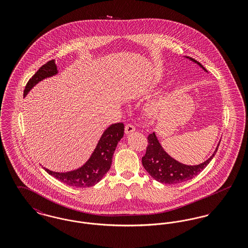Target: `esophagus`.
Masks as SVG:
<instances>
[{
  "mask_svg": "<svg viewBox=\"0 0 248 248\" xmlns=\"http://www.w3.org/2000/svg\"><path fill=\"white\" fill-rule=\"evenodd\" d=\"M135 130H136V127H135L132 124H126V125H125V128H124V131H125V133H126V134H130V133L134 132Z\"/></svg>",
  "mask_w": 248,
  "mask_h": 248,
  "instance_id": "esophagus-1",
  "label": "esophagus"
}]
</instances>
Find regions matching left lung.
I'll return each mask as SVG.
<instances>
[{
    "label": "left lung",
    "instance_id": "1",
    "mask_svg": "<svg viewBox=\"0 0 248 248\" xmlns=\"http://www.w3.org/2000/svg\"><path fill=\"white\" fill-rule=\"evenodd\" d=\"M187 58L198 63L203 70H205L203 66L201 65L197 60L189 57ZM218 146L219 144L217 145V150L215 151L212 156L204 163L193 166L182 165L165 153L160 143L157 140L155 134L153 133L148 136V146L146 154L142 157V165L154 179L161 183H181L191 179L202 172L212 160L214 155L217 151Z\"/></svg>",
    "mask_w": 248,
    "mask_h": 248
}]
</instances>
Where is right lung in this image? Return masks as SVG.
I'll list each match as a JSON object with an SVG mask.
<instances>
[{
    "label": "right lung",
    "mask_w": 248,
    "mask_h": 248,
    "mask_svg": "<svg viewBox=\"0 0 248 248\" xmlns=\"http://www.w3.org/2000/svg\"><path fill=\"white\" fill-rule=\"evenodd\" d=\"M58 72L54 60H49L43 65L35 74L29 80L25 86L24 96L28 92L45 78L55 75ZM124 125L123 123H117L108 127L101 136L94 153L84 165L73 171L59 173L53 172L46 168L45 170L59 181L76 188H88L96 184L106 175L111 165L112 155L121 139L124 137Z\"/></svg>",
    "instance_id": "obj_1"
}]
</instances>
